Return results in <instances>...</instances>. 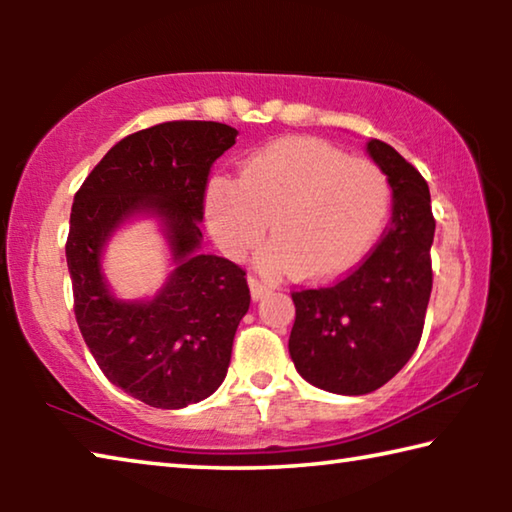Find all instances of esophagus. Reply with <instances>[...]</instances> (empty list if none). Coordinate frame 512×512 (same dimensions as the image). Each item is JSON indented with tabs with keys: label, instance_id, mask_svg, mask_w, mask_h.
I'll return each instance as SVG.
<instances>
[{
	"label": "esophagus",
	"instance_id": "obj_1",
	"mask_svg": "<svg viewBox=\"0 0 512 512\" xmlns=\"http://www.w3.org/2000/svg\"><path fill=\"white\" fill-rule=\"evenodd\" d=\"M248 284H250V293H253L255 300H259V298L264 296V293L275 289L271 282H266V280H262V277H257V275H250L248 277Z\"/></svg>",
	"mask_w": 512,
	"mask_h": 512
}]
</instances>
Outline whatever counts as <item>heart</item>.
I'll return each instance as SVG.
<instances>
[{
	"mask_svg": "<svg viewBox=\"0 0 512 512\" xmlns=\"http://www.w3.org/2000/svg\"><path fill=\"white\" fill-rule=\"evenodd\" d=\"M391 203V180L377 162L325 142L280 140L255 153L239 180H214L205 214L214 241L232 257L253 250L271 221L266 264L325 280L361 262Z\"/></svg>",
	"mask_w": 512,
	"mask_h": 512,
	"instance_id": "heart-1",
	"label": "heart"
}]
</instances>
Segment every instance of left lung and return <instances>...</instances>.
Segmentation results:
<instances>
[{
	"label": "left lung",
	"mask_w": 512,
	"mask_h": 512,
	"mask_svg": "<svg viewBox=\"0 0 512 512\" xmlns=\"http://www.w3.org/2000/svg\"><path fill=\"white\" fill-rule=\"evenodd\" d=\"M368 153L391 180V225L339 282L291 291L296 323L289 352L296 370L339 395L377 391L406 366L420 343L433 287L436 221L427 180L391 144L370 140Z\"/></svg>",
	"instance_id": "left-lung-1"
}]
</instances>
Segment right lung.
Wrapping results in <instances>:
<instances>
[{
    "mask_svg": "<svg viewBox=\"0 0 512 512\" xmlns=\"http://www.w3.org/2000/svg\"><path fill=\"white\" fill-rule=\"evenodd\" d=\"M237 131L219 121H164L119 140L74 196L65 244L74 316L112 384L155 409L210 397L230 366L250 307L246 271L201 255L207 180ZM137 211L158 213L177 268L149 303H121L100 275V248Z\"/></svg>",
    "mask_w": 512,
    "mask_h": 512,
    "instance_id": "add662e5",
    "label": "right lung"
}]
</instances>
